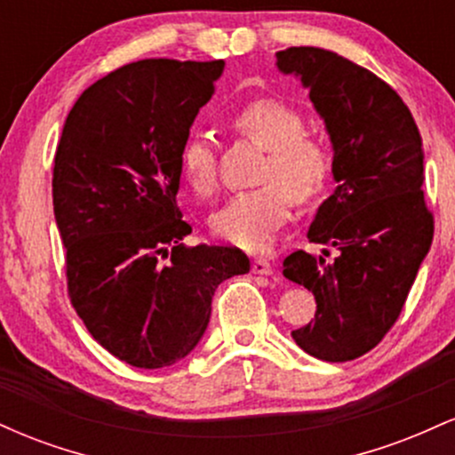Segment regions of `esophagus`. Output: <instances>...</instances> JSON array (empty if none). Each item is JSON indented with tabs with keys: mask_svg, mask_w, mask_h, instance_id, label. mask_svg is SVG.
Returning <instances> with one entry per match:
<instances>
[{
	"mask_svg": "<svg viewBox=\"0 0 455 455\" xmlns=\"http://www.w3.org/2000/svg\"><path fill=\"white\" fill-rule=\"evenodd\" d=\"M252 271H254V274H259V275H271V274H274V267H271L269 260L254 259L252 260Z\"/></svg>",
	"mask_w": 455,
	"mask_h": 455,
	"instance_id": "34e87169",
	"label": "esophagus"
}]
</instances>
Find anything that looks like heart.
Wrapping results in <instances>:
<instances>
[{"label":"heart","instance_id":"b5f03b06","mask_svg":"<svg viewBox=\"0 0 455 455\" xmlns=\"http://www.w3.org/2000/svg\"><path fill=\"white\" fill-rule=\"evenodd\" d=\"M233 126L267 149L263 180L257 190L237 192L210 218L212 231L224 242L250 252L267 250L278 228L291 216V196L307 201L325 186L331 154L321 139L304 134L297 108L280 100L245 104L233 117ZM181 171L198 192L216 184V149L210 134L196 132L181 148Z\"/></svg>","mask_w":455,"mask_h":455}]
</instances>
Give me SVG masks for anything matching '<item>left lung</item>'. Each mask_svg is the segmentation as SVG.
<instances>
[{
    "instance_id": "left-lung-1",
    "label": "left lung",
    "mask_w": 455,
    "mask_h": 455,
    "mask_svg": "<svg viewBox=\"0 0 455 455\" xmlns=\"http://www.w3.org/2000/svg\"><path fill=\"white\" fill-rule=\"evenodd\" d=\"M275 60L280 75L310 93L338 184L307 231L310 242L331 244L337 259L327 261L326 248L284 259V278L316 299L315 321L291 336L312 357L348 362L383 340L430 252L424 148L402 98L365 68L315 46L280 51Z\"/></svg>"
}]
</instances>
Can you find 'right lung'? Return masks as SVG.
<instances>
[{"mask_svg": "<svg viewBox=\"0 0 455 455\" xmlns=\"http://www.w3.org/2000/svg\"><path fill=\"white\" fill-rule=\"evenodd\" d=\"M224 61L143 60L87 87L68 113L53 169L70 301L108 353L156 370L188 357L218 284L248 274L242 250L184 245L181 148Z\"/></svg>", "mask_w": 455, "mask_h": 455, "instance_id": "obj_1", "label": "right lung"}]
</instances>
